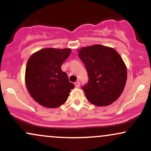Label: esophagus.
Returning <instances> with one entry per match:
<instances>
[{
    "mask_svg": "<svg viewBox=\"0 0 151 151\" xmlns=\"http://www.w3.org/2000/svg\"><path fill=\"white\" fill-rule=\"evenodd\" d=\"M74 85H75L76 87H79V86H80V82H79V81H76V82H74Z\"/></svg>",
    "mask_w": 151,
    "mask_h": 151,
    "instance_id": "obj_1",
    "label": "esophagus"
}]
</instances>
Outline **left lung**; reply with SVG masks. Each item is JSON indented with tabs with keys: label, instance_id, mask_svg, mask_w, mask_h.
Masks as SVG:
<instances>
[{
	"label": "left lung",
	"instance_id": "left-lung-1",
	"mask_svg": "<svg viewBox=\"0 0 151 151\" xmlns=\"http://www.w3.org/2000/svg\"><path fill=\"white\" fill-rule=\"evenodd\" d=\"M79 58L87 71L89 81L81 86L88 101L104 106L118 99L125 87L127 70L113 48L94 45L79 50Z\"/></svg>",
	"mask_w": 151,
	"mask_h": 151
}]
</instances>
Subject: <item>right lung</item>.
I'll use <instances>...</instances> for the list:
<instances>
[{
    "instance_id": "obj_1",
    "label": "right lung",
    "mask_w": 151,
    "mask_h": 151,
    "mask_svg": "<svg viewBox=\"0 0 151 151\" xmlns=\"http://www.w3.org/2000/svg\"><path fill=\"white\" fill-rule=\"evenodd\" d=\"M71 49L45 48L32 54L27 62L25 84L35 101L47 108L65 104L74 85L61 66Z\"/></svg>"
}]
</instances>
